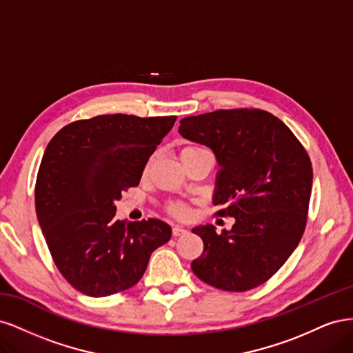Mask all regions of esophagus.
Masks as SVG:
<instances>
[{
	"label": "esophagus",
	"instance_id": "34e87169",
	"mask_svg": "<svg viewBox=\"0 0 353 353\" xmlns=\"http://www.w3.org/2000/svg\"><path fill=\"white\" fill-rule=\"evenodd\" d=\"M172 234H174V237H179V236H184V234H187V230H184L183 227H174Z\"/></svg>",
	"mask_w": 353,
	"mask_h": 353
}]
</instances>
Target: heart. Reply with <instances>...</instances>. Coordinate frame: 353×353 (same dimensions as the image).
Segmentation results:
<instances>
[{
  "instance_id": "b5f03b06",
  "label": "heart",
  "mask_w": 353,
  "mask_h": 353,
  "mask_svg": "<svg viewBox=\"0 0 353 353\" xmlns=\"http://www.w3.org/2000/svg\"><path fill=\"white\" fill-rule=\"evenodd\" d=\"M203 152H208L205 147L201 145H187L184 147L183 150H181V156H187V154H194V153H203ZM169 212L172 213L174 216L176 218H185L188 216V208L183 203H172V205L169 206Z\"/></svg>"
}]
</instances>
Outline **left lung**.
I'll use <instances>...</instances> for the list:
<instances>
[{
  "label": "left lung",
  "instance_id": "left-lung-1",
  "mask_svg": "<svg viewBox=\"0 0 353 353\" xmlns=\"http://www.w3.org/2000/svg\"><path fill=\"white\" fill-rule=\"evenodd\" d=\"M179 123L181 135L210 147L218 159L215 215L236 218L222 234L213 225L193 228L203 253L191 270L219 290H252L281 268L303 236L311 159L290 128L266 110H216Z\"/></svg>",
  "mask_w": 353,
  "mask_h": 353
}]
</instances>
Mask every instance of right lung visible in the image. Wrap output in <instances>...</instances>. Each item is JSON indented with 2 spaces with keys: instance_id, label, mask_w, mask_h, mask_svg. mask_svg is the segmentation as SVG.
Returning <instances> with one entry per match:
<instances>
[{
  "instance_id": "right-lung-1",
  "label": "right lung",
  "mask_w": 353,
  "mask_h": 353,
  "mask_svg": "<svg viewBox=\"0 0 353 353\" xmlns=\"http://www.w3.org/2000/svg\"><path fill=\"white\" fill-rule=\"evenodd\" d=\"M175 121L101 114L63 126L48 143L37 175V216L57 270L78 292L103 297L135 285L152 253L170 240L163 221H116L114 201L140 184Z\"/></svg>"
}]
</instances>
